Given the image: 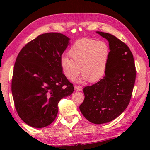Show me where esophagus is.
Wrapping results in <instances>:
<instances>
[{
	"instance_id": "34e87169",
	"label": "esophagus",
	"mask_w": 150,
	"mask_h": 150,
	"mask_svg": "<svg viewBox=\"0 0 150 150\" xmlns=\"http://www.w3.org/2000/svg\"><path fill=\"white\" fill-rule=\"evenodd\" d=\"M75 90L77 91H81L83 90V87L81 86H75Z\"/></svg>"
}]
</instances>
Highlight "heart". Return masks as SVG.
Instances as JSON below:
<instances>
[{"label":"heart","instance_id":"heart-1","mask_svg":"<svg viewBox=\"0 0 150 150\" xmlns=\"http://www.w3.org/2000/svg\"><path fill=\"white\" fill-rule=\"evenodd\" d=\"M67 56L62 57L61 67L63 74L69 80H74L83 73L81 81L96 83L105 75L110 58V48L105 42L84 38L72 45Z\"/></svg>","mask_w":150,"mask_h":150}]
</instances>
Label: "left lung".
<instances>
[{"instance_id":"1","label":"left lung","mask_w":150,"mask_h":150,"mask_svg":"<svg viewBox=\"0 0 150 150\" xmlns=\"http://www.w3.org/2000/svg\"><path fill=\"white\" fill-rule=\"evenodd\" d=\"M108 42L110 58L103 79L83 88L79 106L85 118L95 124L107 123L120 116L130 103L136 80V67L129 47L115 35L96 32Z\"/></svg>"}]
</instances>
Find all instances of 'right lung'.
<instances>
[{
  "mask_svg": "<svg viewBox=\"0 0 150 150\" xmlns=\"http://www.w3.org/2000/svg\"><path fill=\"white\" fill-rule=\"evenodd\" d=\"M69 40L60 33L43 34L18 55L12 93L18 115L28 125L38 128L50 125L56 118L59 100L74 91L60 64Z\"/></svg>",
  "mask_w": 150,
  "mask_h": 150,
  "instance_id": "1",
  "label": "right lung"
}]
</instances>
